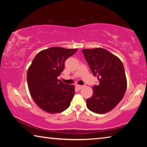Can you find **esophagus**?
Instances as JSON below:
<instances>
[{
	"mask_svg": "<svg viewBox=\"0 0 147 147\" xmlns=\"http://www.w3.org/2000/svg\"><path fill=\"white\" fill-rule=\"evenodd\" d=\"M76 88L77 89H78V90H80L81 89H82L84 88V86H80V85H76Z\"/></svg>",
	"mask_w": 147,
	"mask_h": 147,
	"instance_id": "1",
	"label": "esophagus"
}]
</instances>
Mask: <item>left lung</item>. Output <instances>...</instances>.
<instances>
[{"label":"left lung","instance_id":"1","mask_svg":"<svg viewBox=\"0 0 147 147\" xmlns=\"http://www.w3.org/2000/svg\"><path fill=\"white\" fill-rule=\"evenodd\" d=\"M84 56L99 84L93 87V94L86 100L89 109L102 114L113 109L123 99L127 87L123 64L120 59L102 49H83Z\"/></svg>","mask_w":147,"mask_h":147}]
</instances>
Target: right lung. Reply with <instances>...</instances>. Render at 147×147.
<instances>
[{
    "instance_id": "obj_1",
    "label": "right lung",
    "mask_w": 147,
    "mask_h": 147,
    "mask_svg": "<svg viewBox=\"0 0 147 147\" xmlns=\"http://www.w3.org/2000/svg\"><path fill=\"white\" fill-rule=\"evenodd\" d=\"M78 49L53 47L37 54L27 71V82L36 104L49 113L67 109L75 93L73 85L65 84L58 76L63 71L65 61Z\"/></svg>"
}]
</instances>
